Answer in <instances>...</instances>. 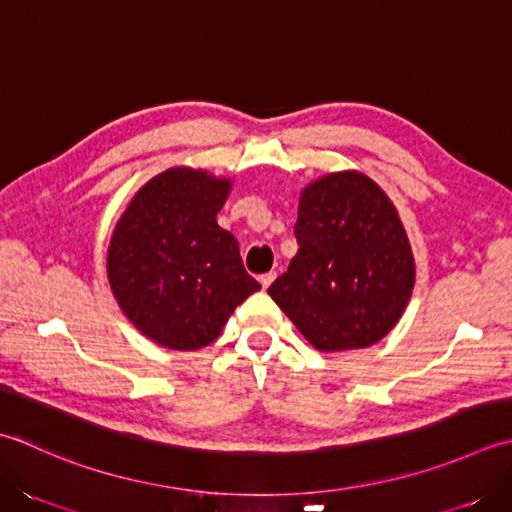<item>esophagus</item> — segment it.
<instances>
[{"instance_id": "obj_1", "label": "esophagus", "mask_w": 512, "mask_h": 512, "mask_svg": "<svg viewBox=\"0 0 512 512\" xmlns=\"http://www.w3.org/2000/svg\"><path fill=\"white\" fill-rule=\"evenodd\" d=\"M275 277H277L275 270H270V273H264L262 277H259V284H262V288H268L270 284L275 282Z\"/></svg>"}]
</instances>
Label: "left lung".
<instances>
[{
    "label": "left lung",
    "mask_w": 512,
    "mask_h": 512,
    "mask_svg": "<svg viewBox=\"0 0 512 512\" xmlns=\"http://www.w3.org/2000/svg\"><path fill=\"white\" fill-rule=\"evenodd\" d=\"M299 250L268 295L324 353L386 337L415 286L402 219L373 179L344 170L308 184L295 224Z\"/></svg>",
    "instance_id": "obj_1"
}]
</instances>
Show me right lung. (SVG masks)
<instances>
[{
  "instance_id": "1",
  "label": "right lung",
  "mask_w": 512,
  "mask_h": 512,
  "mask_svg": "<svg viewBox=\"0 0 512 512\" xmlns=\"http://www.w3.org/2000/svg\"><path fill=\"white\" fill-rule=\"evenodd\" d=\"M230 179L168 168L130 199L108 246V282L119 308L159 346L197 350L215 342L259 282L237 239L217 224Z\"/></svg>"
}]
</instances>
